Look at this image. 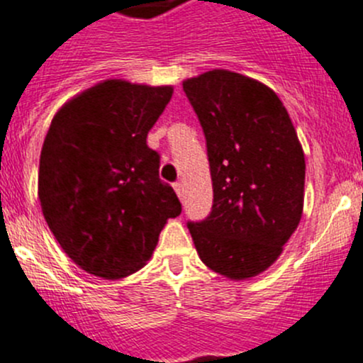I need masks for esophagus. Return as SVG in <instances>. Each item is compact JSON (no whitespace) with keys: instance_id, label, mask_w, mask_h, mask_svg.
<instances>
[{"instance_id":"1","label":"esophagus","mask_w":363,"mask_h":363,"mask_svg":"<svg viewBox=\"0 0 363 363\" xmlns=\"http://www.w3.org/2000/svg\"><path fill=\"white\" fill-rule=\"evenodd\" d=\"M174 190H177V194H178V197H180V199H183V183H174Z\"/></svg>"}]
</instances>
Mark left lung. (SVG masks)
Here are the masks:
<instances>
[{"mask_svg":"<svg viewBox=\"0 0 363 363\" xmlns=\"http://www.w3.org/2000/svg\"><path fill=\"white\" fill-rule=\"evenodd\" d=\"M206 138L213 206L189 224L201 261L215 274L245 281L282 254L303 213L305 157L275 91L215 68L183 81Z\"/></svg>","mask_w":363,"mask_h":363,"instance_id":"8db88e82","label":"left lung"}]
</instances>
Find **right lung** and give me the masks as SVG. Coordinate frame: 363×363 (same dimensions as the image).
Returning a JSON list of instances; mask_svg holds the SVG:
<instances>
[{"label": "right lung", "mask_w": 363, "mask_h": 363, "mask_svg": "<svg viewBox=\"0 0 363 363\" xmlns=\"http://www.w3.org/2000/svg\"><path fill=\"white\" fill-rule=\"evenodd\" d=\"M171 96L173 86L106 79L52 118L38 167L42 213L63 252L95 277L141 270L182 213L159 178V153L146 145Z\"/></svg>", "instance_id": "right-lung-1"}]
</instances>
